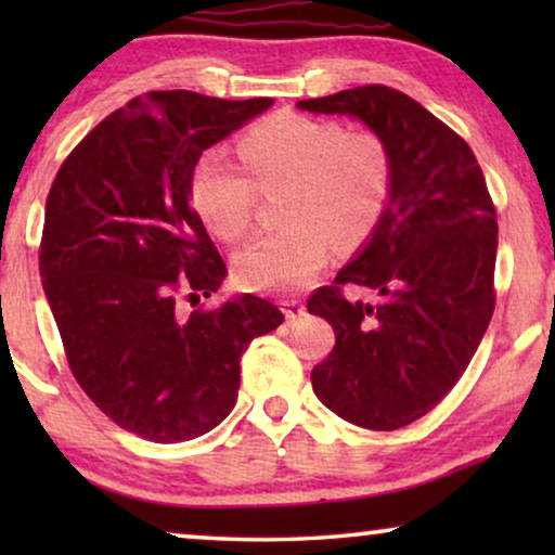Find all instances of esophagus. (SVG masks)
<instances>
[{
  "mask_svg": "<svg viewBox=\"0 0 555 555\" xmlns=\"http://www.w3.org/2000/svg\"><path fill=\"white\" fill-rule=\"evenodd\" d=\"M283 313L287 321H295V318L306 315V302L298 298H287V300H283Z\"/></svg>",
  "mask_w": 555,
  "mask_h": 555,
  "instance_id": "1",
  "label": "esophagus"
}]
</instances>
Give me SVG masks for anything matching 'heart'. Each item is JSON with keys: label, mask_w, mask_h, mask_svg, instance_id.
<instances>
[{"label": "heart", "mask_w": 555, "mask_h": 555, "mask_svg": "<svg viewBox=\"0 0 555 555\" xmlns=\"http://www.w3.org/2000/svg\"><path fill=\"white\" fill-rule=\"evenodd\" d=\"M242 164L209 151L196 162L192 199L209 230L240 240L253 224L260 192L285 189V227L260 234L234 257L249 291L293 293L331 260L333 240L359 245L382 219L393 184V156L376 131H346L338 120L280 113L240 141Z\"/></svg>", "instance_id": "obj_1"}]
</instances>
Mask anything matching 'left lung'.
<instances>
[{
  "label": "left lung",
  "instance_id": "left-lung-1",
  "mask_svg": "<svg viewBox=\"0 0 555 555\" xmlns=\"http://www.w3.org/2000/svg\"><path fill=\"white\" fill-rule=\"evenodd\" d=\"M356 116L389 143L391 199L369 245L308 298L336 331L310 374L315 397L363 429H401L442 401L495 310L498 211L467 141L389 86L300 101ZM366 289L371 304L348 299Z\"/></svg>",
  "mask_w": 555,
  "mask_h": 555
}]
</instances>
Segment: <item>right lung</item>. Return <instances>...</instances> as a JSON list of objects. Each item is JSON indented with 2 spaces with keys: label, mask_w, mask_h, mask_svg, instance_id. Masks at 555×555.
<instances>
[{
  "label": "right lung",
  "mask_w": 555,
  "mask_h": 555,
  "mask_svg": "<svg viewBox=\"0 0 555 555\" xmlns=\"http://www.w3.org/2000/svg\"><path fill=\"white\" fill-rule=\"evenodd\" d=\"M270 105L151 90L103 118L50 186L40 275L67 366L108 420L151 442L215 429L237 404L249 340L285 318L257 295L199 302L227 264L192 207L202 151Z\"/></svg>",
  "instance_id": "add662e5"
}]
</instances>
